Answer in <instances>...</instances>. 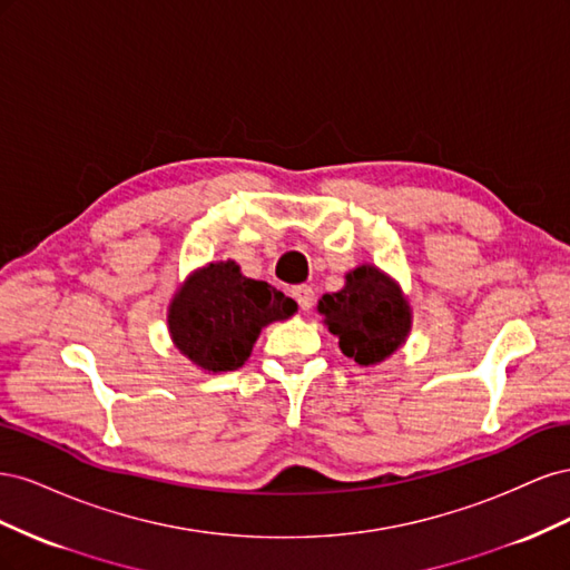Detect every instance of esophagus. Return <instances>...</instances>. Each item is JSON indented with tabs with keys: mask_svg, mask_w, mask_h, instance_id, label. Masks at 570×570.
Segmentation results:
<instances>
[{
	"mask_svg": "<svg viewBox=\"0 0 570 570\" xmlns=\"http://www.w3.org/2000/svg\"><path fill=\"white\" fill-rule=\"evenodd\" d=\"M292 297H295V302L299 304L302 312H308V308H312V304H314V289L308 285H297V287H292Z\"/></svg>",
	"mask_w": 570,
	"mask_h": 570,
	"instance_id": "obj_1",
	"label": "esophagus"
}]
</instances>
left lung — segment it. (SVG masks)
<instances>
[{
	"label": "left lung",
	"mask_w": 570,
	"mask_h": 570,
	"mask_svg": "<svg viewBox=\"0 0 570 570\" xmlns=\"http://www.w3.org/2000/svg\"><path fill=\"white\" fill-rule=\"evenodd\" d=\"M347 285L323 295L318 312L327 331L340 337V350L356 364L371 366L387 358L411 327L409 304L385 273L371 264L350 271Z\"/></svg>",
	"instance_id": "1"
}]
</instances>
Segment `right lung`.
Masks as SVG:
<instances>
[{
    "label": "right lung",
    "mask_w": 570,
    "mask_h": 570,
    "mask_svg": "<svg viewBox=\"0 0 570 570\" xmlns=\"http://www.w3.org/2000/svg\"><path fill=\"white\" fill-rule=\"evenodd\" d=\"M295 312V299L226 262L209 264L185 283L168 308V327L189 361L218 373L243 366L262 327Z\"/></svg>",
    "instance_id": "obj_1"
}]
</instances>
